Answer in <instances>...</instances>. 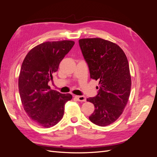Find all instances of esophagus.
I'll use <instances>...</instances> for the list:
<instances>
[{
	"instance_id": "34e87169",
	"label": "esophagus",
	"mask_w": 157,
	"mask_h": 157,
	"mask_svg": "<svg viewBox=\"0 0 157 157\" xmlns=\"http://www.w3.org/2000/svg\"><path fill=\"white\" fill-rule=\"evenodd\" d=\"M75 98L77 99L78 101H86V98H85L84 96H76Z\"/></svg>"
}]
</instances>
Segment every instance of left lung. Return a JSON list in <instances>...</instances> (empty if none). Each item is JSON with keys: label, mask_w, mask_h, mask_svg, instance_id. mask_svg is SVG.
Wrapping results in <instances>:
<instances>
[{"label": "left lung", "mask_w": 157, "mask_h": 157, "mask_svg": "<svg viewBox=\"0 0 157 157\" xmlns=\"http://www.w3.org/2000/svg\"><path fill=\"white\" fill-rule=\"evenodd\" d=\"M78 42L90 78L99 81L96 96L86 99L95 107L89 119L99 126L109 125L121 115L129 99L131 77L127 58L117 44L100 38Z\"/></svg>", "instance_id": "8db88e82"}]
</instances>
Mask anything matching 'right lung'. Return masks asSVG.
Listing matches in <instances>:
<instances>
[{
	"instance_id": "add662e5",
	"label": "right lung",
	"mask_w": 157,
	"mask_h": 157,
	"mask_svg": "<svg viewBox=\"0 0 157 157\" xmlns=\"http://www.w3.org/2000/svg\"><path fill=\"white\" fill-rule=\"evenodd\" d=\"M75 42H46L35 46L23 60L19 76V92L27 115L37 125L55 126L61 120L66 102L72 99L51 90L48 82L58 71L61 61L73 48Z\"/></svg>"
}]
</instances>
